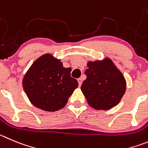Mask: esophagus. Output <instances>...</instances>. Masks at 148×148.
<instances>
[{"mask_svg":"<svg viewBox=\"0 0 148 148\" xmlns=\"http://www.w3.org/2000/svg\"><path fill=\"white\" fill-rule=\"evenodd\" d=\"M77 81H78L79 86H81V85H82V79H81V78H79L78 79H77Z\"/></svg>","mask_w":148,"mask_h":148,"instance_id":"1","label":"esophagus"}]
</instances>
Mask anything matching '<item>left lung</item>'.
Returning a JSON list of instances; mask_svg holds the SVG:
<instances>
[{
  "label": "left lung",
  "instance_id": "8db88e82",
  "mask_svg": "<svg viewBox=\"0 0 148 148\" xmlns=\"http://www.w3.org/2000/svg\"><path fill=\"white\" fill-rule=\"evenodd\" d=\"M87 78L81 90L88 104L97 110H108L121 101L126 89L123 75L111 59L89 61Z\"/></svg>",
  "mask_w": 148,
  "mask_h": 148
}]
</instances>
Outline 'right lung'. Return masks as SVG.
Here are the masks:
<instances>
[{"label": "right lung", "mask_w": 148, "mask_h": 148, "mask_svg": "<svg viewBox=\"0 0 148 148\" xmlns=\"http://www.w3.org/2000/svg\"><path fill=\"white\" fill-rule=\"evenodd\" d=\"M71 68L51 54H45L31 65L23 79V86L33 105L47 112L65 107L69 98L78 87L71 77Z\"/></svg>", "instance_id": "right-lung-1"}]
</instances>
